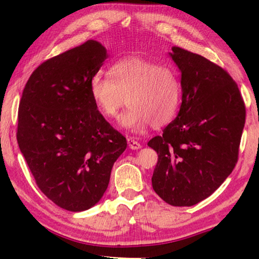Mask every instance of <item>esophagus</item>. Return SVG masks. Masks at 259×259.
I'll return each instance as SVG.
<instances>
[{
  "label": "esophagus",
  "mask_w": 259,
  "mask_h": 259,
  "mask_svg": "<svg viewBox=\"0 0 259 259\" xmlns=\"http://www.w3.org/2000/svg\"><path fill=\"white\" fill-rule=\"evenodd\" d=\"M126 142H128V146L130 150H139L140 147H142V145L137 142V140H135L134 138H128L126 139Z\"/></svg>",
  "instance_id": "esophagus-1"
}]
</instances>
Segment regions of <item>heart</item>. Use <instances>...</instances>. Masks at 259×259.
Returning a JSON list of instances; mask_svg holds the SVG:
<instances>
[{
	"mask_svg": "<svg viewBox=\"0 0 259 259\" xmlns=\"http://www.w3.org/2000/svg\"><path fill=\"white\" fill-rule=\"evenodd\" d=\"M89 93L105 119H114L125 102L129 104L119 125L139 134L150 124L157 128L174 119L181 99V83L172 68L128 57L114 63L108 76L95 74L89 81Z\"/></svg>",
	"mask_w": 259,
	"mask_h": 259,
	"instance_id": "1",
	"label": "heart"
}]
</instances>
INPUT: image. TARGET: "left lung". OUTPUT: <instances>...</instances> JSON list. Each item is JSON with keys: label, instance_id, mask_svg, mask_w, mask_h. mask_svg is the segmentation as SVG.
<instances>
[{"label": "left lung", "instance_id": "1", "mask_svg": "<svg viewBox=\"0 0 259 259\" xmlns=\"http://www.w3.org/2000/svg\"><path fill=\"white\" fill-rule=\"evenodd\" d=\"M171 50L169 56L182 73V105L162 136L147 143L159 155L152 186L166 203L191 207L233 171L245 108L225 69L179 47Z\"/></svg>", "mask_w": 259, "mask_h": 259}]
</instances>
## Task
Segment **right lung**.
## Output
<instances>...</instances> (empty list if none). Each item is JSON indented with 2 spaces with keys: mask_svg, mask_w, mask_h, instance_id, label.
<instances>
[{
  "mask_svg": "<svg viewBox=\"0 0 259 259\" xmlns=\"http://www.w3.org/2000/svg\"><path fill=\"white\" fill-rule=\"evenodd\" d=\"M108 58L95 40L41 64L26 83L17 140L37 186L68 211L94 207L126 139L97 111L89 81Z\"/></svg>",
  "mask_w": 259,
  "mask_h": 259,
  "instance_id": "right-lung-1",
  "label": "right lung"
}]
</instances>
